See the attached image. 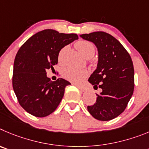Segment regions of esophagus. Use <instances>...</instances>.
Listing matches in <instances>:
<instances>
[{"label":"esophagus","instance_id":"esophagus-1","mask_svg":"<svg viewBox=\"0 0 149 149\" xmlns=\"http://www.w3.org/2000/svg\"><path fill=\"white\" fill-rule=\"evenodd\" d=\"M76 86L77 87V88H79L81 91H83V92H84V91H86V88H84V87L81 86V85H79V84H76Z\"/></svg>","mask_w":149,"mask_h":149}]
</instances>
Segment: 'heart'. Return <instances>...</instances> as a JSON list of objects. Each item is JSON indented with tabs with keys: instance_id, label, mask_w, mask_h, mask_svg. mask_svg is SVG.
<instances>
[{
	"instance_id": "1",
	"label": "heart",
	"mask_w": 149,
	"mask_h": 149,
	"mask_svg": "<svg viewBox=\"0 0 149 149\" xmlns=\"http://www.w3.org/2000/svg\"><path fill=\"white\" fill-rule=\"evenodd\" d=\"M75 47L84 58H90L93 57L96 52V47L93 43L86 40H79L75 43ZM67 47H63L60 50L58 58L61 59L64 52L66 50ZM88 75L87 70H78L72 68H66L63 70L62 76L66 79L73 82H79L86 78Z\"/></svg>"
}]
</instances>
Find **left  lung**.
Instances as JSON below:
<instances>
[{
	"label": "left lung",
	"mask_w": 149,
	"mask_h": 149,
	"mask_svg": "<svg viewBox=\"0 0 149 149\" xmlns=\"http://www.w3.org/2000/svg\"><path fill=\"white\" fill-rule=\"evenodd\" d=\"M80 37L93 42L99 51L97 68L88 81L102 90L96 93V101L88 110L95 119L113 120L126 108L134 89L132 60L121 43L104 32L81 34Z\"/></svg>",
	"instance_id": "8db88e82"
}]
</instances>
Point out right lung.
<instances>
[{"label": "right lung", "mask_w": 149, "mask_h": 149, "mask_svg": "<svg viewBox=\"0 0 149 149\" xmlns=\"http://www.w3.org/2000/svg\"><path fill=\"white\" fill-rule=\"evenodd\" d=\"M77 34L59 33L45 29L33 35L20 47L13 67V87L21 106L37 117H45L58 106L68 81H51L47 70H54L60 50L74 40Z\"/></svg>", "instance_id": "add662e5"}]
</instances>
